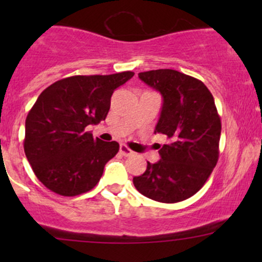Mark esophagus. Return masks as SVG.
I'll list each match as a JSON object with an SVG mask.
<instances>
[{
	"label": "esophagus",
	"instance_id": "esophagus-1",
	"mask_svg": "<svg viewBox=\"0 0 262 262\" xmlns=\"http://www.w3.org/2000/svg\"><path fill=\"white\" fill-rule=\"evenodd\" d=\"M119 152L121 153L123 156H130L133 155V150L130 148H128L125 144H120V148H119Z\"/></svg>",
	"mask_w": 262,
	"mask_h": 262
}]
</instances>
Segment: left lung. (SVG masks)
Segmentation results:
<instances>
[{
    "label": "left lung",
    "mask_w": 262,
    "mask_h": 262,
    "mask_svg": "<svg viewBox=\"0 0 262 262\" xmlns=\"http://www.w3.org/2000/svg\"><path fill=\"white\" fill-rule=\"evenodd\" d=\"M138 76L162 95L155 133L165 134L168 143L160 146L161 160L147 162V170L133 178V184L156 202H182L202 189L218 162L222 124L213 95L200 80L175 70Z\"/></svg>",
    "instance_id": "left-lung-1"
}]
</instances>
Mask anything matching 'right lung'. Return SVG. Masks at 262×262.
<instances>
[{
    "label": "right lung",
    "mask_w": 262,
    "mask_h": 262,
    "mask_svg": "<svg viewBox=\"0 0 262 262\" xmlns=\"http://www.w3.org/2000/svg\"><path fill=\"white\" fill-rule=\"evenodd\" d=\"M133 72L72 76L47 87L26 116L24 150L39 181L55 194L90 191L118 153V142L95 139L86 126L105 120L113 92Z\"/></svg>",
    "instance_id": "1"
}]
</instances>
